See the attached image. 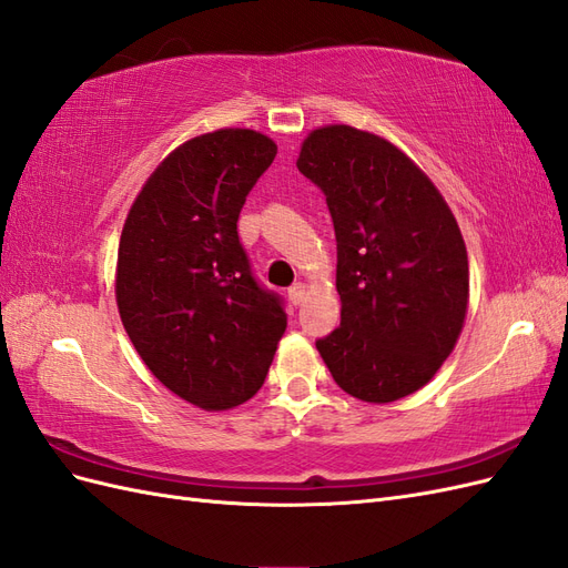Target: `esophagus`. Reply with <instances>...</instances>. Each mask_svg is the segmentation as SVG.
Returning <instances> with one entry per match:
<instances>
[{
  "mask_svg": "<svg viewBox=\"0 0 568 568\" xmlns=\"http://www.w3.org/2000/svg\"><path fill=\"white\" fill-rule=\"evenodd\" d=\"M305 298V284H294L288 288V301L294 305H301Z\"/></svg>",
  "mask_w": 568,
  "mask_h": 568,
  "instance_id": "34e87169",
  "label": "esophagus"
}]
</instances>
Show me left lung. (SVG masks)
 <instances>
[{
    "label": "left lung",
    "mask_w": 568,
    "mask_h": 568,
    "mask_svg": "<svg viewBox=\"0 0 568 568\" xmlns=\"http://www.w3.org/2000/svg\"><path fill=\"white\" fill-rule=\"evenodd\" d=\"M301 173L334 220L341 326L317 341L334 382L365 403H393L434 379L469 305V261L434 182L379 134L317 128Z\"/></svg>",
    "instance_id": "1"
}]
</instances>
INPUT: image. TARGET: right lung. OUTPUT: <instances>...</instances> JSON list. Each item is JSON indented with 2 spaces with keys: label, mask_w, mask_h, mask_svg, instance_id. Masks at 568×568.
I'll return each instance as SVG.
<instances>
[{
  "label": "right lung",
  "mask_w": 568,
  "mask_h": 568,
  "mask_svg": "<svg viewBox=\"0 0 568 568\" xmlns=\"http://www.w3.org/2000/svg\"><path fill=\"white\" fill-rule=\"evenodd\" d=\"M274 156L255 130L194 136L153 170L120 234L115 301L132 346L168 390L209 412L253 398L286 329L236 232Z\"/></svg>",
  "instance_id": "right-lung-1"
}]
</instances>
